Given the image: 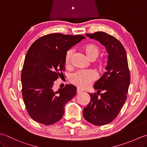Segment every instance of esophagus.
Listing matches in <instances>:
<instances>
[{"mask_svg": "<svg viewBox=\"0 0 147 147\" xmlns=\"http://www.w3.org/2000/svg\"><path fill=\"white\" fill-rule=\"evenodd\" d=\"M82 92V91L81 90H80V89H79V88H77V93H81Z\"/></svg>", "mask_w": 147, "mask_h": 147, "instance_id": "1", "label": "esophagus"}]
</instances>
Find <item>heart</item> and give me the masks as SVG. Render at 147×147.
Instances as JSON below:
<instances>
[{
	"label": "heart",
	"instance_id": "obj_1",
	"mask_svg": "<svg viewBox=\"0 0 147 147\" xmlns=\"http://www.w3.org/2000/svg\"><path fill=\"white\" fill-rule=\"evenodd\" d=\"M84 51L90 60L96 59L100 54V48L95 44H88L84 47ZM73 54V50L70 49L66 52L65 62L69 65ZM97 78V74L93 70H79L70 76V82L80 88H86Z\"/></svg>",
	"mask_w": 147,
	"mask_h": 147
}]
</instances>
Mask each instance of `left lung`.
Instances as JSON below:
<instances>
[{
    "label": "left lung",
    "mask_w": 147,
    "mask_h": 147,
    "mask_svg": "<svg viewBox=\"0 0 147 147\" xmlns=\"http://www.w3.org/2000/svg\"><path fill=\"white\" fill-rule=\"evenodd\" d=\"M86 36L105 46L109 55L106 71L93 85L97 91L90 93L91 100L83 109V117L93 125H104L114 120L127 99L131 79L127 54L120 41L111 35L96 32Z\"/></svg>",
    "instance_id": "left-lung-1"
}]
</instances>
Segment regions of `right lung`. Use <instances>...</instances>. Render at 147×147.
<instances>
[{
  "mask_svg": "<svg viewBox=\"0 0 147 147\" xmlns=\"http://www.w3.org/2000/svg\"><path fill=\"white\" fill-rule=\"evenodd\" d=\"M84 38L54 33L40 38L30 47L21 81L24 104L32 120L49 125L62 118L65 105L76 95L77 88L66 84L55 91L53 85L65 70L66 52Z\"/></svg>",
  "mask_w": 147,
  "mask_h": 147,
  "instance_id": "right-lung-1",
  "label": "right lung"
}]
</instances>
